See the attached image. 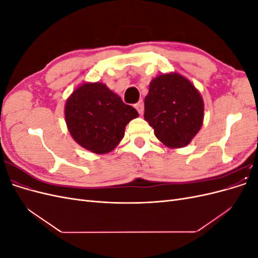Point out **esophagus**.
I'll return each instance as SVG.
<instances>
[{"label":"esophagus","instance_id":"esophagus-1","mask_svg":"<svg viewBox=\"0 0 258 258\" xmlns=\"http://www.w3.org/2000/svg\"><path fill=\"white\" fill-rule=\"evenodd\" d=\"M135 107L137 108V111L139 112V114H141V115L143 114V112H144V103H143L142 100H140L137 104H135Z\"/></svg>","mask_w":258,"mask_h":258}]
</instances>
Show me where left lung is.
<instances>
[{
    "mask_svg": "<svg viewBox=\"0 0 258 258\" xmlns=\"http://www.w3.org/2000/svg\"><path fill=\"white\" fill-rule=\"evenodd\" d=\"M204 113L200 92L181 74H161L151 82L144 101V119L167 147L188 145L202 126Z\"/></svg>",
    "mask_w": 258,
    "mask_h": 258,
    "instance_id": "left-lung-1",
    "label": "left lung"
}]
</instances>
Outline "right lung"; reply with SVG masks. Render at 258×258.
<instances>
[{
	"label": "right lung",
	"instance_id": "1",
	"mask_svg": "<svg viewBox=\"0 0 258 258\" xmlns=\"http://www.w3.org/2000/svg\"><path fill=\"white\" fill-rule=\"evenodd\" d=\"M68 129L76 143L95 154L119 144L127 123L139 116L135 107L102 83H85L69 97L64 107Z\"/></svg>",
	"mask_w": 258,
	"mask_h": 258
}]
</instances>
